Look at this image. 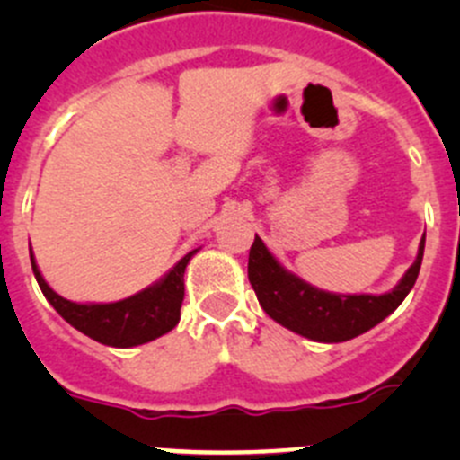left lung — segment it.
<instances>
[{
  "label": "left lung",
  "mask_w": 460,
  "mask_h": 460,
  "mask_svg": "<svg viewBox=\"0 0 460 460\" xmlns=\"http://www.w3.org/2000/svg\"><path fill=\"white\" fill-rule=\"evenodd\" d=\"M423 249L425 238L414 264L389 294L342 296L320 291L287 271L256 235L249 252V282L260 307L282 327L318 342H342L369 332L405 300L419 278Z\"/></svg>",
  "instance_id": "obj_1"
}]
</instances>
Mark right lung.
<instances>
[{"label": "right lung", "instance_id": "1", "mask_svg": "<svg viewBox=\"0 0 460 460\" xmlns=\"http://www.w3.org/2000/svg\"><path fill=\"white\" fill-rule=\"evenodd\" d=\"M198 252V249H196ZM196 252H189L160 282L140 294L109 305H77L55 294L37 269L31 252L32 273L41 294L55 312L77 332L109 347H136L164 336L178 324L180 307L184 300V269Z\"/></svg>", "mask_w": 460, "mask_h": 460}]
</instances>
